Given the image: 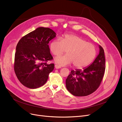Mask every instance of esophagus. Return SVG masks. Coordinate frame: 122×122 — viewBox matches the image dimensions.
Segmentation results:
<instances>
[{
  "mask_svg": "<svg viewBox=\"0 0 122 122\" xmlns=\"http://www.w3.org/2000/svg\"><path fill=\"white\" fill-rule=\"evenodd\" d=\"M55 68L56 69H59L61 68V66L58 65H57V64H56V65H55Z\"/></svg>",
  "mask_w": 122,
  "mask_h": 122,
  "instance_id": "34e87169",
  "label": "esophagus"
}]
</instances>
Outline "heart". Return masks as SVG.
I'll return each mask as SVG.
<instances>
[{
    "label": "heart",
    "mask_w": 122,
    "mask_h": 122,
    "mask_svg": "<svg viewBox=\"0 0 122 122\" xmlns=\"http://www.w3.org/2000/svg\"><path fill=\"white\" fill-rule=\"evenodd\" d=\"M50 50L57 56L67 50V54L57 56L55 61L61 66L74 63L76 68H84L92 62L97 54L94 45L84 38L73 35H64L62 40L56 38L50 43Z\"/></svg>",
    "instance_id": "obj_1"
}]
</instances>
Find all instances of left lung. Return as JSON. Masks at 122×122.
<instances>
[{
	"label": "left lung",
	"instance_id": "obj_1",
	"mask_svg": "<svg viewBox=\"0 0 122 122\" xmlns=\"http://www.w3.org/2000/svg\"><path fill=\"white\" fill-rule=\"evenodd\" d=\"M99 54L89 67L84 70H72L66 80L67 90L76 97H85L99 87L105 70L103 48L99 46Z\"/></svg>",
	"mask_w": 122,
	"mask_h": 122
}]
</instances>
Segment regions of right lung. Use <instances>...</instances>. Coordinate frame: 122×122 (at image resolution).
Here are the masks:
<instances>
[{"label":"right lung","instance_id":"1","mask_svg":"<svg viewBox=\"0 0 122 122\" xmlns=\"http://www.w3.org/2000/svg\"><path fill=\"white\" fill-rule=\"evenodd\" d=\"M56 36L48 28L40 27L25 35L19 41L15 54L14 69L19 81L25 87L36 88L46 84L54 64L48 45Z\"/></svg>","mask_w":122,"mask_h":122}]
</instances>
